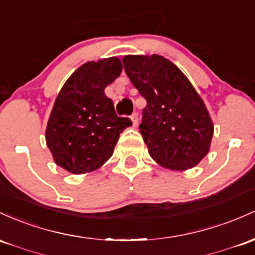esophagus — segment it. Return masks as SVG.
<instances>
[{
  "label": "esophagus",
  "mask_w": 255,
  "mask_h": 255,
  "mask_svg": "<svg viewBox=\"0 0 255 255\" xmlns=\"http://www.w3.org/2000/svg\"><path fill=\"white\" fill-rule=\"evenodd\" d=\"M130 118H131V120H132L133 127H137V125H138V114L132 113V114H131Z\"/></svg>",
  "instance_id": "esophagus-1"
}]
</instances>
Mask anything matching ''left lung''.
<instances>
[{
    "mask_svg": "<svg viewBox=\"0 0 255 255\" xmlns=\"http://www.w3.org/2000/svg\"><path fill=\"white\" fill-rule=\"evenodd\" d=\"M123 65L147 101L139 132L151 159L173 171L195 167L210 151L214 127L189 79L156 54L127 55Z\"/></svg>",
    "mask_w": 255,
    "mask_h": 255,
    "instance_id": "8db88e82",
    "label": "left lung"
}]
</instances>
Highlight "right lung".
I'll use <instances>...</instances> for the list:
<instances>
[{
	"mask_svg": "<svg viewBox=\"0 0 255 255\" xmlns=\"http://www.w3.org/2000/svg\"><path fill=\"white\" fill-rule=\"evenodd\" d=\"M123 71L118 58L85 62L60 90L45 128V141L54 161L74 174L95 171L113 155L119 135L132 125L118 117L107 85Z\"/></svg>",
	"mask_w": 255,
	"mask_h": 255,
	"instance_id": "1",
	"label": "right lung"
}]
</instances>
